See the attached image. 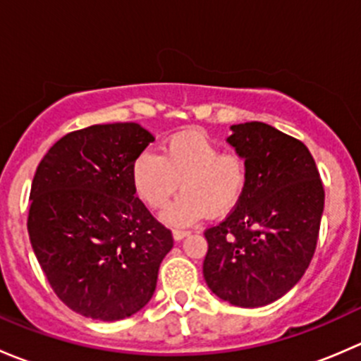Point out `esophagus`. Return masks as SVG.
I'll use <instances>...</instances> for the list:
<instances>
[{"mask_svg": "<svg viewBox=\"0 0 361 361\" xmlns=\"http://www.w3.org/2000/svg\"><path fill=\"white\" fill-rule=\"evenodd\" d=\"M188 234H190V232H188V231H178V228H176V231H173L174 241H181V239L187 238Z\"/></svg>", "mask_w": 361, "mask_h": 361, "instance_id": "esophagus-1", "label": "esophagus"}]
</instances>
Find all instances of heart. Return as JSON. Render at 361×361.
<instances>
[{
	"label": "heart",
	"mask_w": 361,
	"mask_h": 361,
	"mask_svg": "<svg viewBox=\"0 0 361 361\" xmlns=\"http://www.w3.org/2000/svg\"><path fill=\"white\" fill-rule=\"evenodd\" d=\"M134 190L148 207L157 209L178 190L183 194L162 211V220L176 227L199 221L206 213L221 216L235 207L248 181L245 159L221 147L202 130L171 136L162 154L141 152L130 167Z\"/></svg>",
	"instance_id": "b5f03b06"
}]
</instances>
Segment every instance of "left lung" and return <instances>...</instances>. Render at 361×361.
Here are the masks:
<instances>
[{
    "mask_svg": "<svg viewBox=\"0 0 361 361\" xmlns=\"http://www.w3.org/2000/svg\"><path fill=\"white\" fill-rule=\"evenodd\" d=\"M231 129L227 143L245 159L248 181L235 209L204 232L202 272L221 300L262 307L290 292L311 264L325 190L302 141L264 122Z\"/></svg>",
    "mask_w": 361,
    "mask_h": 361,
    "instance_id": "1",
    "label": "left lung"
}]
</instances>
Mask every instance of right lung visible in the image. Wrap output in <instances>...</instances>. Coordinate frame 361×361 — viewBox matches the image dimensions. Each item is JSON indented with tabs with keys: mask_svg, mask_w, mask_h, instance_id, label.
<instances>
[{
	"mask_svg": "<svg viewBox=\"0 0 361 361\" xmlns=\"http://www.w3.org/2000/svg\"><path fill=\"white\" fill-rule=\"evenodd\" d=\"M155 141L134 122L61 137L38 164L27 232L57 297L78 314L116 322L136 314L173 248L169 228L136 197L130 167Z\"/></svg>",
	"mask_w": 361,
	"mask_h": 361,
	"instance_id": "add662e5",
	"label": "right lung"
}]
</instances>
